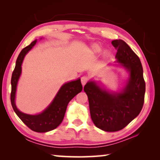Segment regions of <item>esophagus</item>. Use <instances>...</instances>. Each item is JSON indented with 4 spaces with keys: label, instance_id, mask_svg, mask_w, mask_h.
Here are the masks:
<instances>
[{
    "label": "esophagus",
    "instance_id": "34e87169",
    "mask_svg": "<svg viewBox=\"0 0 160 160\" xmlns=\"http://www.w3.org/2000/svg\"><path fill=\"white\" fill-rule=\"evenodd\" d=\"M88 81H89L88 76H86V75H85V76H82V78H81V83H82V85H85V84L88 82Z\"/></svg>",
    "mask_w": 160,
    "mask_h": 160
}]
</instances>
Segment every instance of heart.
I'll return each mask as SVG.
<instances>
[{
    "label": "heart",
    "instance_id": "1",
    "mask_svg": "<svg viewBox=\"0 0 160 160\" xmlns=\"http://www.w3.org/2000/svg\"><path fill=\"white\" fill-rule=\"evenodd\" d=\"M93 51H94V52H95V53H99L100 51H101V48H100L99 46L95 45V46H94V47H93Z\"/></svg>",
    "mask_w": 160,
    "mask_h": 160
}]
</instances>
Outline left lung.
I'll use <instances>...</instances> for the list:
<instances>
[{"label": "left lung", "mask_w": 160, "mask_h": 160, "mask_svg": "<svg viewBox=\"0 0 160 160\" xmlns=\"http://www.w3.org/2000/svg\"><path fill=\"white\" fill-rule=\"evenodd\" d=\"M112 44L117 50V62L130 72L124 90L112 94L94 82H89L84 87L92 120L97 128L107 132L120 131L138 116L145 92L142 66L138 56L123 40H113Z\"/></svg>", "instance_id": "1"}]
</instances>
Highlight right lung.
Masks as SVG:
<instances>
[{
  "label": "right lung",
  "instance_id": "1",
  "mask_svg": "<svg viewBox=\"0 0 160 160\" xmlns=\"http://www.w3.org/2000/svg\"><path fill=\"white\" fill-rule=\"evenodd\" d=\"M37 42V39L34 40L28 47L24 48L19 54L11 78L10 101H11L12 109L16 114L28 128L35 132H45L52 131L60 125L64 118L69 102L76 94L82 91V86L80 79L64 84L49 107L39 114L29 115L20 112L16 107L15 97L18 81L21 74V66L25 54L34 47Z\"/></svg>",
  "mask_w": 160,
  "mask_h": 160
}]
</instances>
